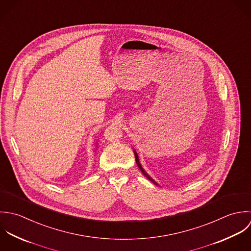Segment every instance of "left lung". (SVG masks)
<instances>
[{"instance_id": "8db88e82", "label": "left lung", "mask_w": 251, "mask_h": 251, "mask_svg": "<svg viewBox=\"0 0 251 251\" xmlns=\"http://www.w3.org/2000/svg\"><path fill=\"white\" fill-rule=\"evenodd\" d=\"M134 153H135V158H136V162H137V165H138V167H139V169L141 170V172L144 174V176L148 178V179H150L151 180V182H153L154 184H156V185H159L152 177H151V176L144 170V168L142 167V165H141V163H140V160H139V155H138V153H137V151H134ZM160 186V185H159Z\"/></svg>"}]
</instances>
